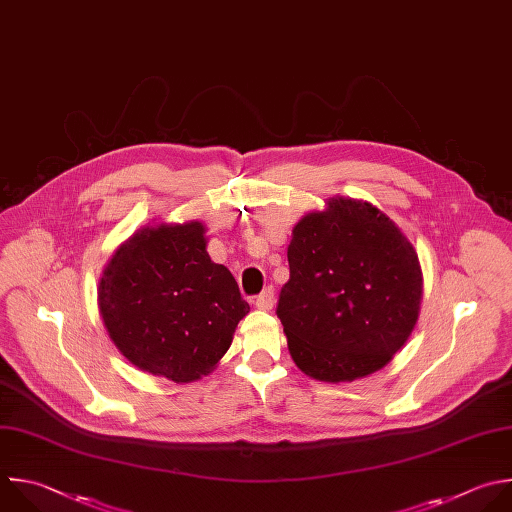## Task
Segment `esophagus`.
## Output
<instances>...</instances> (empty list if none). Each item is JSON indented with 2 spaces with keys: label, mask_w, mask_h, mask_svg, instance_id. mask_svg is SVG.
Wrapping results in <instances>:
<instances>
[{
  "label": "esophagus",
  "mask_w": 512,
  "mask_h": 512,
  "mask_svg": "<svg viewBox=\"0 0 512 512\" xmlns=\"http://www.w3.org/2000/svg\"><path fill=\"white\" fill-rule=\"evenodd\" d=\"M273 305H275V291H273V287H267V289H263V291L257 295L255 307H257V309H263V311H269V309H273Z\"/></svg>",
  "instance_id": "34e87169"
}]
</instances>
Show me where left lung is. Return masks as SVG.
Here are the masks:
<instances>
[{
    "label": "left lung",
    "mask_w": 512,
    "mask_h": 512,
    "mask_svg": "<svg viewBox=\"0 0 512 512\" xmlns=\"http://www.w3.org/2000/svg\"><path fill=\"white\" fill-rule=\"evenodd\" d=\"M277 317L297 368L319 382L382 370L410 337L422 301L418 255L378 207L335 197L307 213L287 247Z\"/></svg>",
    "instance_id": "left-lung-1"
}]
</instances>
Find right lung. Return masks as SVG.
Listing matches in <instances>:
<instances>
[{
	"mask_svg": "<svg viewBox=\"0 0 512 512\" xmlns=\"http://www.w3.org/2000/svg\"><path fill=\"white\" fill-rule=\"evenodd\" d=\"M98 307L120 354L177 384L215 370L249 313L225 265L207 253L205 225L144 227L108 261Z\"/></svg>",
	"mask_w": 512,
	"mask_h": 512,
	"instance_id": "obj_1",
	"label": "right lung"
}]
</instances>
